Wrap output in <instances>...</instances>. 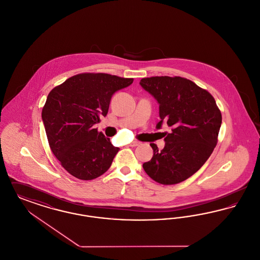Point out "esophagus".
<instances>
[{
	"mask_svg": "<svg viewBox=\"0 0 260 260\" xmlns=\"http://www.w3.org/2000/svg\"><path fill=\"white\" fill-rule=\"evenodd\" d=\"M138 145H140V142L137 141V140H134V141L131 143V146H133V147H136V146H138Z\"/></svg>",
	"mask_w": 260,
	"mask_h": 260,
	"instance_id": "obj_1",
	"label": "esophagus"
}]
</instances>
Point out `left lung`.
I'll use <instances>...</instances> for the list:
<instances>
[{
    "mask_svg": "<svg viewBox=\"0 0 260 260\" xmlns=\"http://www.w3.org/2000/svg\"><path fill=\"white\" fill-rule=\"evenodd\" d=\"M141 87L160 104L161 121L172 132L165 134L166 146L151 143L153 157L143 169L164 185L180 183L192 176L210 158L218 141L222 116L210 92L179 76L141 79Z\"/></svg>",
    "mask_w": 260,
    "mask_h": 260,
    "instance_id": "8db88e82",
    "label": "left lung"
}]
</instances>
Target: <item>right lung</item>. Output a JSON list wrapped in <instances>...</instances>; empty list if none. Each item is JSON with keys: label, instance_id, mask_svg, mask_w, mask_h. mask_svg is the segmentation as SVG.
Returning a JSON list of instances; mask_svg holds the SVG:
<instances>
[{"label": "right lung", "instance_id": "right-lung-1", "mask_svg": "<svg viewBox=\"0 0 260 260\" xmlns=\"http://www.w3.org/2000/svg\"><path fill=\"white\" fill-rule=\"evenodd\" d=\"M133 82L106 73H82L50 90L42 110L48 141L62 167L76 178L91 180L111 167L119 148L93 124L107 115L113 93Z\"/></svg>", "mask_w": 260, "mask_h": 260}]
</instances>
